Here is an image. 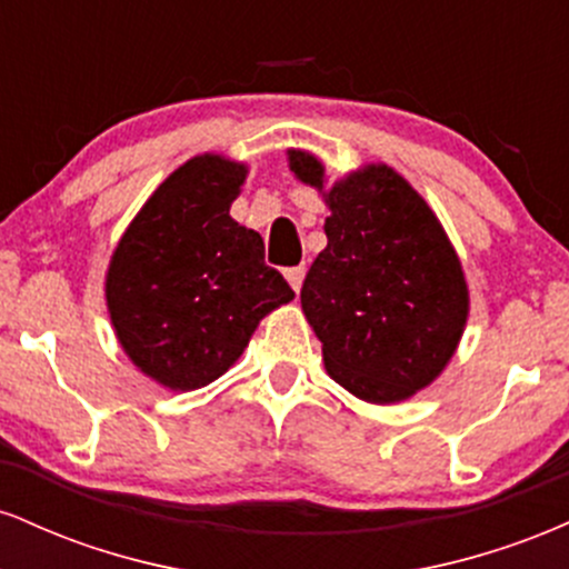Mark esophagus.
<instances>
[{"mask_svg": "<svg viewBox=\"0 0 569 569\" xmlns=\"http://www.w3.org/2000/svg\"><path fill=\"white\" fill-rule=\"evenodd\" d=\"M305 272H307V270H305V264H299V267H289V270H286V280H289L293 291H299V289H302Z\"/></svg>", "mask_w": 569, "mask_h": 569, "instance_id": "34e87169", "label": "esophagus"}]
</instances>
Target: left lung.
<instances>
[{"label":"left lung","instance_id":"8db88e82","mask_svg":"<svg viewBox=\"0 0 569 569\" xmlns=\"http://www.w3.org/2000/svg\"><path fill=\"white\" fill-rule=\"evenodd\" d=\"M289 168L323 192V166L289 149ZM329 243L302 283V310L331 380L369 403L407 401L455 356L468 286L441 221L403 176L367 166L323 192Z\"/></svg>","mask_w":569,"mask_h":569}]
</instances>
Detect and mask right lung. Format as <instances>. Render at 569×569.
<instances>
[{"mask_svg":"<svg viewBox=\"0 0 569 569\" xmlns=\"http://www.w3.org/2000/svg\"><path fill=\"white\" fill-rule=\"evenodd\" d=\"M248 168L200 154L176 168L130 221L107 272L122 350L162 388L198 390L246 350L267 312L291 302L264 264L262 234L230 217Z\"/></svg>","mask_w":569,"mask_h":569,"instance_id":"add662e5","label":"right lung"}]
</instances>
